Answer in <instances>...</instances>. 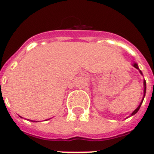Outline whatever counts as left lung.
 I'll list each match as a JSON object with an SVG mask.
<instances>
[{
  "instance_id": "8db88e82",
  "label": "left lung",
  "mask_w": 154,
  "mask_h": 154,
  "mask_svg": "<svg viewBox=\"0 0 154 154\" xmlns=\"http://www.w3.org/2000/svg\"><path fill=\"white\" fill-rule=\"evenodd\" d=\"M132 65H133V67H135L136 69H138V70L139 71V72H140V74H141V75H143L142 72H141V70H140V69H139V66H138V64L136 63H133ZM145 93H146V82H145V80H143V99H142V100H141V102H140V104H139V106L137 107L135 110L133 111L132 114L130 115V116H134V115H135V114L137 113L138 111H139V108H140V106H141V105H142V103H143V98H144V97H145Z\"/></svg>"
}]
</instances>
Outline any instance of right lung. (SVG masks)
<instances>
[{
  "label": "right lung",
  "mask_w": 154,
  "mask_h": 154,
  "mask_svg": "<svg viewBox=\"0 0 154 154\" xmlns=\"http://www.w3.org/2000/svg\"><path fill=\"white\" fill-rule=\"evenodd\" d=\"M32 122H37V121H35V120H32Z\"/></svg>",
  "instance_id": "1"
}]
</instances>
